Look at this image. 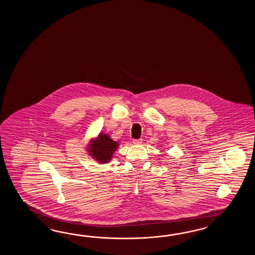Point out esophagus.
I'll return each instance as SVG.
<instances>
[{"mask_svg":"<svg viewBox=\"0 0 255 255\" xmlns=\"http://www.w3.org/2000/svg\"><path fill=\"white\" fill-rule=\"evenodd\" d=\"M142 142H143V139H142V138H138V139H133V143L135 144V145H141V144H142Z\"/></svg>","mask_w":255,"mask_h":255,"instance_id":"obj_1","label":"esophagus"}]
</instances>
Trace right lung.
<instances>
[{
	"mask_svg": "<svg viewBox=\"0 0 255 255\" xmlns=\"http://www.w3.org/2000/svg\"><path fill=\"white\" fill-rule=\"evenodd\" d=\"M88 152L100 164L109 163L119 147V142L114 141L108 134L100 133L96 139L89 142Z\"/></svg>",
	"mask_w": 255,
	"mask_h": 255,
	"instance_id": "obj_1",
	"label": "right lung"
}]
</instances>
